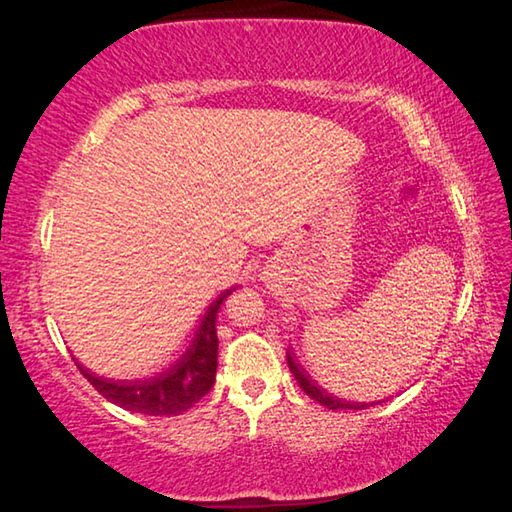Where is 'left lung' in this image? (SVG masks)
<instances>
[{
    "label": "left lung",
    "instance_id": "1",
    "mask_svg": "<svg viewBox=\"0 0 512 512\" xmlns=\"http://www.w3.org/2000/svg\"><path fill=\"white\" fill-rule=\"evenodd\" d=\"M287 361H289V368L293 372V377H296V381L300 384L302 391H305L311 400H316L318 404L327 406V409H352V411H359V409H366V406H375V402H350V400H343V397H336L332 393H327L323 386H318L314 379H309V375L305 372V368L300 366V363H296V359L291 357V352H287Z\"/></svg>",
    "mask_w": 512,
    "mask_h": 512
}]
</instances>
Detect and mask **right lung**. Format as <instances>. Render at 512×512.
Returning a JSON list of instances; mask_svg holds the SVG:
<instances>
[{
	"label": "right lung",
	"instance_id": "obj_1",
	"mask_svg": "<svg viewBox=\"0 0 512 512\" xmlns=\"http://www.w3.org/2000/svg\"><path fill=\"white\" fill-rule=\"evenodd\" d=\"M232 289H225L210 307L198 325L189 348L180 354V359L171 363L162 372L144 379H108L90 372L76 361L83 377L112 404L133 413L146 415H180L210 393L216 377V314L221 302L230 296Z\"/></svg>",
	"mask_w": 512,
	"mask_h": 512
}]
</instances>
